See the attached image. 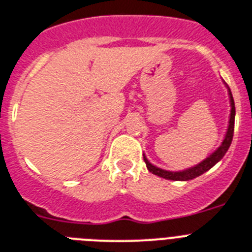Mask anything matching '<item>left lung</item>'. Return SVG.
<instances>
[{
    "label": "left lung",
    "instance_id": "obj_1",
    "mask_svg": "<svg viewBox=\"0 0 252 252\" xmlns=\"http://www.w3.org/2000/svg\"><path fill=\"white\" fill-rule=\"evenodd\" d=\"M228 87V85H226ZM229 92V98H230V118H229V126L228 129H226L225 137L222 140L221 145L216 149V150L212 153L210 157L204 159L203 161H200L199 164L194 165L191 168L184 169V171H179V172H173V171H165V169L158 168L147 160V158L144 155V160L146 163L147 169L150 171L151 173L159 176V177H163L165 180H173V181H189V180H193L198 176L203 175L204 172H207L208 169H211L218 161H220L222 159V157L226 154L229 146L232 144L233 140V133H234V118H236V107H234V99H233L232 92L228 88Z\"/></svg>",
    "mask_w": 252,
    "mask_h": 252
}]
</instances>
